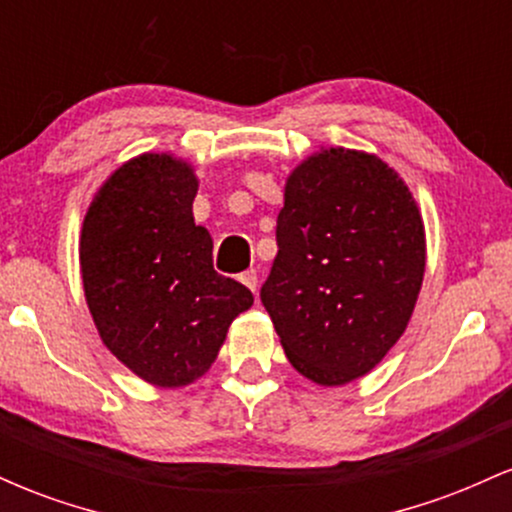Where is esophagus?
<instances>
[{
  "mask_svg": "<svg viewBox=\"0 0 512 512\" xmlns=\"http://www.w3.org/2000/svg\"><path fill=\"white\" fill-rule=\"evenodd\" d=\"M240 281H243V284L248 286L252 293H257V272H255V269H248V272L240 274Z\"/></svg>",
  "mask_w": 512,
  "mask_h": 512,
  "instance_id": "esophagus-1",
  "label": "esophagus"
}]
</instances>
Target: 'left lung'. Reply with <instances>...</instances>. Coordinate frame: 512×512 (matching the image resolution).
I'll return each mask as SVG.
<instances>
[{
	"mask_svg": "<svg viewBox=\"0 0 512 512\" xmlns=\"http://www.w3.org/2000/svg\"><path fill=\"white\" fill-rule=\"evenodd\" d=\"M262 286L291 366L322 387L368 375L407 330L426 272L419 204L368 151L320 146L291 170Z\"/></svg>",
	"mask_w": 512,
	"mask_h": 512,
	"instance_id": "8db88e82",
	"label": "left lung"
}]
</instances>
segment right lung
<instances>
[{"label":"right lung","mask_w":512,"mask_h":512,"mask_svg":"<svg viewBox=\"0 0 512 512\" xmlns=\"http://www.w3.org/2000/svg\"><path fill=\"white\" fill-rule=\"evenodd\" d=\"M195 166L146 151L115 168L88 204L79 269L98 337L144 383L185 387L219 356L252 293L214 272L197 226Z\"/></svg>","instance_id":"add662e5"}]
</instances>
